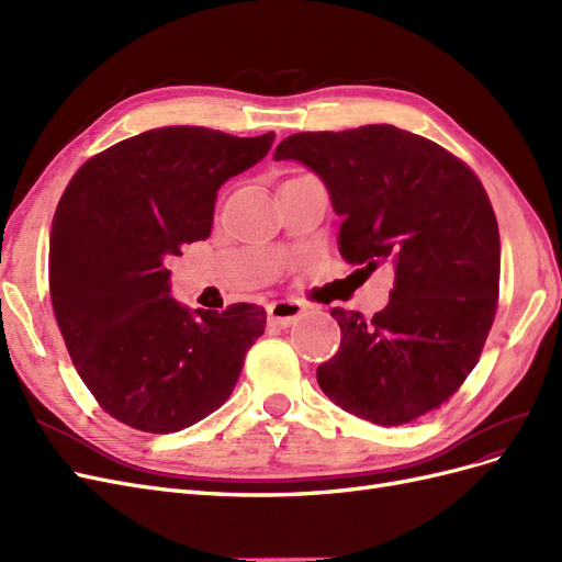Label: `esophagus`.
<instances>
[{
  "instance_id": "1",
  "label": "esophagus",
  "mask_w": 562,
  "mask_h": 562,
  "mask_svg": "<svg viewBox=\"0 0 562 562\" xmlns=\"http://www.w3.org/2000/svg\"><path fill=\"white\" fill-rule=\"evenodd\" d=\"M269 314V326H277V328H291L295 323L302 318L304 307L295 300H279V302H271L267 307Z\"/></svg>"
}]
</instances>
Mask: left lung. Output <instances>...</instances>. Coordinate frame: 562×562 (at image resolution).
I'll return each mask as SVG.
<instances>
[{
    "label": "left lung",
    "mask_w": 562,
    "mask_h": 562,
    "mask_svg": "<svg viewBox=\"0 0 562 562\" xmlns=\"http://www.w3.org/2000/svg\"><path fill=\"white\" fill-rule=\"evenodd\" d=\"M274 159L300 161L326 184L347 262H391L396 274L372 318L330 312L342 342L316 370L323 394L380 427L446 403L479 363L499 300V227L481 180L391 124L288 135Z\"/></svg>",
    "instance_id": "obj_1"
}]
</instances>
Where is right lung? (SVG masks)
<instances>
[{"label": "right lung", "instance_id": "obj_1", "mask_svg": "<svg viewBox=\"0 0 562 562\" xmlns=\"http://www.w3.org/2000/svg\"><path fill=\"white\" fill-rule=\"evenodd\" d=\"M271 143L274 133L145 131L83 164L58 201L48 241L56 321L81 382L133 429L171 434L217 411L265 333L258 304L187 310L168 295L166 260L209 239L217 190Z\"/></svg>", "mask_w": 562, "mask_h": 562}]
</instances>
